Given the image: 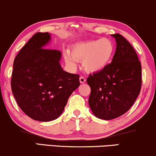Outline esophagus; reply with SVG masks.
<instances>
[{
  "label": "esophagus",
  "mask_w": 156,
  "mask_h": 156,
  "mask_svg": "<svg viewBox=\"0 0 156 156\" xmlns=\"http://www.w3.org/2000/svg\"><path fill=\"white\" fill-rule=\"evenodd\" d=\"M79 80L80 83H84L86 82V78H85L83 76H80L79 78Z\"/></svg>",
  "instance_id": "1"
}]
</instances>
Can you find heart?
<instances>
[{"instance_id":"heart-1","label":"heart","mask_w":156,"mask_h":156,"mask_svg":"<svg viewBox=\"0 0 156 156\" xmlns=\"http://www.w3.org/2000/svg\"><path fill=\"white\" fill-rule=\"evenodd\" d=\"M72 56L66 53L65 58L70 67H76V61H83V67L88 73L101 71L112 62L114 54V44L110 39L79 43L73 47Z\"/></svg>"}]
</instances>
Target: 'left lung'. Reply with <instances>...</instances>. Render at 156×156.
<instances>
[{"label":"left lung","instance_id":"left-lung-1","mask_svg":"<svg viewBox=\"0 0 156 156\" xmlns=\"http://www.w3.org/2000/svg\"><path fill=\"white\" fill-rule=\"evenodd\" d=\"M112 36L117 42L112 62L87 78L90 109L104 120L119 117L130 109L142 85L141 64L133 46L121 34Z\"/></svg>","mask_w":156,"mask_h":156}]
</instances>
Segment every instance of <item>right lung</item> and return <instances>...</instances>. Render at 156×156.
I'll return each instance as SVG.
<instances>
[{"mask_svg":"<svg viewBox=\"0 0 156 156\" xmlns=\"http://www.w3.org/2000/svg\"><path fill=\"white\" fill-rule=\"evenodd\" d=\"M48 32L35 34L13 62L11 90L21 109L31 119L54 120L62 114L72 93L80 86L79 75L64 71L62 53L45 49Z\"/></svg>","mask_w":156,"mask_h":156,"instance_id":"right-lung-1","label":"right lung"}]
</instances>
